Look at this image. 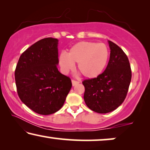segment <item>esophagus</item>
<instances>
[{"label":"esophagus","instance_id":"esophagus-1","mask_svg":"<svg viewBox=\"0 0 150 150\" xmlns=\"http://www.w3.org/2000/svg\"><path fill=\"white\" fill-rule=\"evenodd\" d=\"M71 83H72V85L73 86H76V85H78V84L79 83V82L75 81V80H71Z\"/></svg>","mask_w":150,"mask_h":150}]
</instances>
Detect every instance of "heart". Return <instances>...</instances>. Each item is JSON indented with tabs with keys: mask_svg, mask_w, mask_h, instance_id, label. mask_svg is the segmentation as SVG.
I'll return each mask as SVG.
<instances>
[{
	"mask_svg": "<svg viewBox=\"0 0 150 150\" xmlns=\"http://www.w3.org/2000/svg\"><path fill=\"white\" fill-rule=\"evenodd\" d=\"M108 57L109 52L105 44L80 42L69 49L67 55H61L59 63L65 72L73 70L74 63H78V69L84 76L94 79L103 72Z\"/></svg>",
	"mask_w": 150,
	"mask_h": 150,
	"instance_id": "1",
	"label": "heart"
}]
</instances>
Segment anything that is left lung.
<instances>
[{"label":"left lung","mask_w":150,"mask_h":150,"mask_svg":"<svg viewBox=\"0 0 150 150\" xmlns=\"http://www.w3.org/2000/svg\"><path fill=\"white\" fill-rule=\"evenodd\" d=\"M108 44L110 59L105 70L99 76L83 82L86 105L98 113L111 112L123 103L132 78L127 55L111 41Z\"/></svg>","instance_id":"obj_1"}]
</instances>
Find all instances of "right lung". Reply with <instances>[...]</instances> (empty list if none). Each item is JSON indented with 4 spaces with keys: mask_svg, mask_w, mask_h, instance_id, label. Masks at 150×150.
I'll return each instance as SVG.
<instances>
[{
    "mask_svg": "<svg viewBox=\"0 0 150 150\" xmlns=\"http://www.w3.org/2000/svg\"><path fill=\"white\" fill-rule=\"evenodd\" d=\"M57 39H42L24 51L15 70L21 101L34 112L48 115L61 109L71 87V79L59 72Z\"/></svg>",
    "mask_w": 150,
    "mask_h": 150,
    "instance_id": "1",
    "label": "right lung"
}]
</instances>
